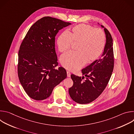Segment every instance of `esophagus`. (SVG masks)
I'll list each match as a JSON object with an SVG mask.
<instances>
[{
    "label": "esophagus",
    "mask_w": 134,
    "mask_h": 134,
    "mask_svg": "<svg viewBox=\"0 0 134 134\" xmlns=\"http://www.w3.org/2000/svg\"><path fill=\"white\" fill-rule=\"evenodd\" d=\"M67 75L68 77H70V72L68 71H67Z\"/></svg>",
    "instance_id": "obj_1"
}]
</instances>
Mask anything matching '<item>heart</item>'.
<instances>
[{
  "label": "heart",
  "instance_id": "obj_1",
  "mask_svg": "<svg viewBox=\"0 0 134 134\" xmlns=\"http://www.w3.org/2000/svg\"><path fill=\"white\" fill-rule=\"evenodd\" d=\"M59 51H68L71 44H77L76 53L69 52L60 58L62 65L66 69L75 71L86 63L96 60L102 53L105 43V36L101 29L91 25L80 24L73 26L68 33H62L57 41Z\"/></svg>",
  "mask_w": 134,
  "mask_h": 134
}]
</instances>
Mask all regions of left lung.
Here are the masks:
<instances>
[{"label": "left lung", "instance_id": "8db88e82", "mask_svg": "<svg viewBox=\"0 0 134 134\" xmlns=\"http://www.w3.org/2000/svg\"><path fill=\"white\" fill-rule=\"evenodd\" d=\"M106 43L101 58L82 70V77L71 75L73 85L69 93L73 101L80 104H87L98 98L106 87L114 67L113 40L109 31L104 28Z\"/></svg>", "mask_w": 134, "mask_h": 134}]
</instances>
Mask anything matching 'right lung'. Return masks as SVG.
<instances>
[{"mask_svg":"<svg viewBox=\"0 0 134 134\" xmlns=\"http://www.w3.org/2000/svg\"><path fill=\"white\" fill-rule=\"evenodd\" d=\"M71 23L46 16L29 29L18 51V76L29 96L35 100L50 97L54 87L67 77L66 70L58 66L55 36Z\"/></svg>","mask_w":134,"mask_h":134,"instance_id":"right-lung-1","label":"right lung"}]
</instances>
